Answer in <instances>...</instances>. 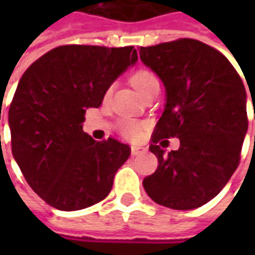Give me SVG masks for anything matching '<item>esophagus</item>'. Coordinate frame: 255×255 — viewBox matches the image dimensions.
Segmentation results:
<instances>
[{
    "label": "esophagus",
    "instance_id": "obj_1",
    "mask_svg": "<svg viewBox=\"0 0 255 255\" xmlns=\"http://www.w3.org/2000/svg\"><path fill=\"white\" fill-rule=\"evenodd\" d=\"M146 151V149L144 147H140V146H132L131 147V154L132 155H139L142 154V153H144Z\"/></svg>",
    "mask_w": 255,
    "mask_h": 255
}]
</instances>
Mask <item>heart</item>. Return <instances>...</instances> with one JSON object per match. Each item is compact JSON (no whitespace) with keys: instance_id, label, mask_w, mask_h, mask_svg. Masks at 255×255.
Here are the masks:
<instances>
[{"instance_id":"b5f03b06","label":"heart","mask_w":255,"mask_h":255,"mask_svg":"<svg viewBox=\"0 0 255 255\" xmlns=\"http://www.w3.org/2000/svg\"><path fill=\"white\" fill-rule=\"evenodd\" d=\"M155 82H158V80L155 78L154 73L150 72V71H146V69H140L138 72H135L132 75V78H131L132 86L142 95ZM108 93H111V89H109ZM120 131H122V133L126 138L136 139L139 138V135L142 132V124L138 122H133V120H123L120 123Z\"/></svg>"}]
</instances>
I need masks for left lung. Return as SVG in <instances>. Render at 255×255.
<instances>
[{
	"mask_svg": "<svg viewBox=\"0 0 255 255\" xmlns=\"http://www.w3.org/2000/svg\"><path fill=\"white\" fill-rule=\"evenodd\" d=\"M138 50L165 87V106L150 144L158 166L144 177L143 187L166 208H199L239 165L249 126L245 84L227 57L203 42L184 38ZM169 137H179L181 147L165 153Z\"/></svg>",
	"mask_w": 255,
	"mask_h": 255,
	"instance_id": "left-lung-1",
	"label": "left lung"
}]
</instances>
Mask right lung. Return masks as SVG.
Wrapping results in <instances>:
<instances>
[{
    "instance_id": "1",
    "label": "right lung",
    "mask_w": 255,
    "mask_h": 255,
    "mask_svg": "<svg viewBox=\"0 0 255 255\" xmlns=\"http://www.w3.org/2000/svg\"><path fill=\"white\" fill-rule=\"evenodd\" d=\"M138 61L133 46L67 45L23 73L9 108L12 154L30 187L53 208H89L111 192L128 144L83 132L84 113L100 108L112 83Z\"/></svg>"
}]
</instances>
